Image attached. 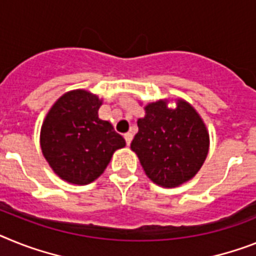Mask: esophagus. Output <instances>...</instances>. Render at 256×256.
Here are the masks:
<instances>
[{"label":"esophagus","instance_id":"obj_1","mask_svg":"<svg viewBox=\"0 0 256 256\" xmlns=\"http://www.w3.org/2000/svg\"><path fill=\"white\" fill-rule=\"evenodd\" d=\"M124 140H126V144L130 146V143H132V132H126V134L124 135Z\"/></svg>","mask_w":256,"mask_h":256}]
</instances>
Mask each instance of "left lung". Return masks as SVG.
I'll return each mask as SVG.
<instances>
[{"instance_id":"8db88e82","label":"left lung","mask_w":256,"mask_h":256,"mask_svg":"<svg viewBox=\"0 0 256 256\" xmlns=\"http://www.w3.org/2000/svg\"><path fill=\"white\" fill-rule=\"evenodd\" d=\"M172 102L174 107H170ZM132 151L147 177L173 188L194 178L210 151V134L196 109L184 98H160L144 105Z\"/></svg>"}]
</instances>
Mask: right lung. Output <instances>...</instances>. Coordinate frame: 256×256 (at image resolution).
Masks as SVG:
<instances>
[{
	"mask_svg": "<svg viewBox=\"0 0 256 256\" xmlns=\"http://www.w3.org/2000/svg\"><path fill=\"white\" fill-rule=\"evenodd\" d=\"M102 98L86 90L61 96L45 116L40 147L46 162L61 180L88 184L104 173L112 156L126 142L109 121L98 118Z\"/></svg>",
	"mask_w": 256,
	"mask_h": 256,
	"instance_id": "obj_1",
	"label": "right lung"
}]
</instances>
